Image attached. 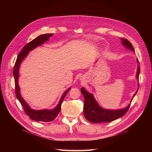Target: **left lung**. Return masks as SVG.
Segmentation results:
<instances>
[{"label": "left lung", "mask_w": 152, "mask_h": 152, "mask_svg": "<svg viewBox=\"0 0 152 152\" xmlns=\"http://www.w3.org/2000/svg\"><path fill=\"white\" fill-rule=\"evenodd\" d=\"M121 43L124 48L127 49L131 50L132 52H134V48H133L132 45L129 41L126 39L121 38ZM137 62L138 63L136 73V78L137 80H139V75L140 73L139 61L137 59ZM139 84L138 87L136 92V93L133 95L132 99L134 98L136 94L137 93V91L139 89ZM81 93L83 94L84 97V117L87 121L92 123H101V122H109L113 121L116 120V119L120 118L127 112V110L130 107V104H128L126 108L118 109V110H110V109H104L100 107L98 102H96L94 96L93 94L89 93L87 91L84 87L81 88ZM132 99L131 101L132 102Z\"/></svg>", "instance_id": "8db88e82"}]
</instances>
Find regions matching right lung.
<instances>
[{"instance_id": "obj_1", "label": "right lung", "mask_w": 152, "mask_h": 152, "mask_svg": "<svg viewBox=\"0 0 152 152\" xmlns=\"http://www.w3.org/2000/svg\"><path fill=\"white\" fill-rule=\"evenodd\" d=\"M53 34H45L40 35V36L31 40V42L27 44L22 49L21 51L18 54L16 61L13 69V75L15 77V93L18 99L20 101L26 115H28L29 117L33 121H40V122H50L54 121L59 112L61 111V106L63 99L65 98L66 94L71 88H68L62 95L61 98L59 100V103L56 107L52 110L43 109V110H34L30 108L28 104L27 103L25 100L21 97L20 94V88L18 84V79H19V69L21 63L23 60L26 57L30 50H32L35 48H37L39 45L43 44L46 41H48L50 37H51Z\"/></svg>"}]
</instances>
